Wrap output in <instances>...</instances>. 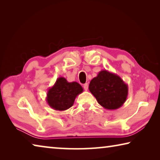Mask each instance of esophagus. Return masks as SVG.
<instances>
[{"label":"esophagus","instance_id":"esophagus-1","mask_svg":"<svg viewBox=\"0 0 160 160\" xmlns=\"http://www.w3.org/2000/svg\"><path fill=\"white\" fill-rule=\"evenodd\" d=\"M83 88H84V89H85V90H88V83H85V84H84L83 85Z\"/></svg>","mask_w":160,"mask_h":160}]
</instances>
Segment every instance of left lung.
Returning a JSON list of instances; mask_svg holds the SVG:
<instances>
[{
	"label": "left lung",
	"instance_id": "1",
	"mask_svg": "<svg viewBox=\"0 0 160 160\" xmlns=\"http://www.w3.org/2000/svg\"><path fill=\"white\" fill-rule=\"evenodd\" d=\"M89 90L97 102L108 110L120 108L126 101L128 87L120 76L103 70L90 81Z\"/></svg>",
	"mask_w": 160,
	"mask_h": 160
}]
</instances>
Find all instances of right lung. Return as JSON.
<instances>
[{
    "instance_id": "right-lung-1",
    "label": "right lung",
    "mask_w": 160,
    "mask_h": 160,
    "mask_svg": "<svg viewBox=\"0 0 160 160\" xmlns=\"http://www.w3.org/2000/svg\"><path fill=\"white\" fill-rule=\"evenodd\" d=\"M82 92L83 88L78 82H69L65 78L60 77L48 88L46 99L54 110L65 111L73 105L76 97Z\"/></svg>"
}]
</instances>
